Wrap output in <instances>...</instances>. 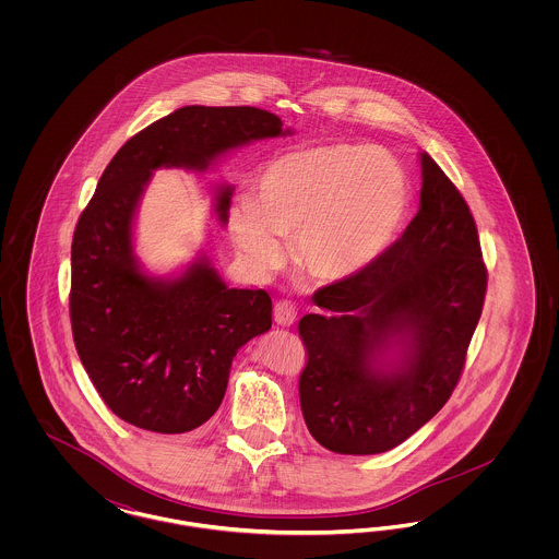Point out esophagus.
<instances>
[{
	"label": "esophagus",
	"mask_w": 559,
	"mask_h": 559,
	"mask_svg": "<svg viewBox=\"0 0 559 559\" xmlns=\"http://www.w3.org/2000/svg\"><path fill=\"white\" fill-rule=\"evenodd\" d=\"M295 320H297V310H295L292 301L281 299V301L274 304V322L278 326H292Z\"/></svg>",
	"instance_id": "1"
}]
</instances>
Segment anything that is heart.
Masks as SVG:
<instances>
[{
  "label": "heart",
  "mask_w": 559,
  "mask_h": 559,
  "mask_svg": "<svg viewBox=\"0 0 559 559\" xmlns=\"http://www.w3.org/2000/svg\"><path fill=\"white\" fill-rule=\"evenodd\" d=\"M408 205V178L396 160L333 144L270 160L255 199L233 210L230 233L255 270L283 262L278 236L293 240L295 264L308 278L335 285L365 272L394 245Z\"/></svg>",
  "instance_id": "heart-1"
}]
</instances>
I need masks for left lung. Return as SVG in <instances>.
<instances>
[{
	"label": "left lung",
	"mask_w": 559,
	"mask_h": 559,
	"mask_svg": "<svg viewBox=\"0 0 559 559\" xmlns=\"http://www.w3.org/2000/svg\"><path fill=\"white\" fill-rule=\"evenodd\" d=\"M421 205L358 276L320 287L299 320L308 362L299 404L326 451L377 454L447 404L478 326L488 274L461 192L421 153Z\"/></svg>",
	"instance_id": "8db88e82"
}]
</instances>
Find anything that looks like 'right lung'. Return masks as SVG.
Wrapping results in <instances>:
<instances>
[{"label":"right lung","mask_w":559,"mask_h":559,"mask_svg":"<svg viewBox=\"0 0 559 559\" xmlns=\"http://www.w3.org/2000/svg\"><path fill=\"white\" fill-rule=\"evenodd\" d=\"M283 121L255 107H185L130 138L110 159L71 245L69 312L81 365L108 408L155 433L203 426L226 394L233 358L272 326L264 289H228L203 255L178 278H153L133 255L132 224L159 167L205 171ZM233 187L217 188L226 224Z\"/></svg>","instance_id":"obj_1"}]
</instances>
